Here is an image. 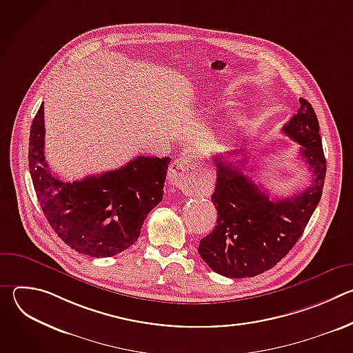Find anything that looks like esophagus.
I'll use <instances>...</instances> for the list:
<instances>
[{"instance_id": "esophagus-1", "label": "esophagus", "mask_w": 353, "mask_h": 353, "mask_svg": "<svg viewBox=\"0 0 353 353\" xmlns=\"http://www.w3.org/2000/svg\"><path fill=\"white\" fill-rule=\"evenodd\" d=\"M196 172L198 170L195 166V157L184 154L183 157L172 162L168 173V180L172 185L183 190L192 183Z\"/></svg>"}]
</instances>
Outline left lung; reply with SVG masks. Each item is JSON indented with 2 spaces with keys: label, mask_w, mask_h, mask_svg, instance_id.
Segmentation results:
<instances>
[{
  "label": "left lung",
  "mask_w": 353,
  "mask_h": 353,
  "mask_svg": "<svg viewBox=\"0 0 353 353\" xmlns=\"http://www.w3.org/2000/svg\"><path fill=\"white\" fill-rule=\"evenodd\" d=\"M297 113L282 131L300 143L309 165L312 185L288 198L271 199L243 172L247 157L228 159L219 154L212 203L218 211L215 229L201 239L198 253L210 268L228 278H250L276 265L303 234L323 194L327 172L320 125L313 106L299 99ZM239 150L236 154H240ZM245 152V150H244ZM243 152V155H244Z\"/></svg>",
  "instance_id": "1"
}]
</instances>
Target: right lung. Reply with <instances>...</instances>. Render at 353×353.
<instances>
[{"label": "right lung", "mask_w": 353, "mask_h": 353, "mask_svg": "<svg viewBox=\"0 0 353 353\" xmlns=\"http://www.w3.org/2000/svg\"><path fill=\"white\" fill-rule=\"evenodd\" d=\"M29 172L47 222L78 253L113 257L139 237L148 214L163 198L170 158L137 157L125 166L65 183L44 158V106L29 137Z\"/></svg>", "instance_id": "obj_1"}]
</instances>
